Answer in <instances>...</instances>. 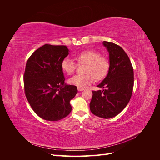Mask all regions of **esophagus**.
Returning <instances> with one entry per match:
<instances>
[{
  "label": "esophagus",
  "instance_id": "esophagus-1",
  "mask_svg": "<svg viewBox=\"0 0 160 160\" xmlns=\"http://www.w3.org/2000/svg\"><path fill=\"white\" fill-rule=\"evenodd\" d=\"M77 89H78L79 91H82L84 90V88H77Z\"/></svg>",
  "mask_w": 160,
  "mask_h": 160
}]
</instances>
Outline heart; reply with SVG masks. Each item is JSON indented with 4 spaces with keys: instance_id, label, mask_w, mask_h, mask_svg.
I'll list each match as a JSON object with an SVG mask.
<instances>
[{
    "instance_id": "1",
    "label": "heart",
    "mask_w": 160,
    "mask_h": 160,
    "mask_svg": "<svg viewBox=\"0 0 160 160\" xmlns=\"http://www.w3.org/2000/svg\"><path fill=\"white\" fill-rule=\"evenodd\" d=\"M78 65L85 64L83 75H75L69 79V83L78 88H85L92 83L95 79L97 81L103 79L107 76L109 69V61L107 57L100 55L94 50H85L74 56ZM61 69L67 75L74 73L77 69V64L68 58H65L61 62Z\"/></svg>"
}]
</instances>
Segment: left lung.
<instances>
[{
    "label": "left lung",
    "mask_w": 160,
    "mask_h": 160,
    "mask_svg": "<svg viewBox=\"0 0 160 160\" xmlns=\"http://www.w3.org/2000/svg\"><path fill=\"white\" fill-rule=\"evenodd\" d=\"M103 44L109 53L110 67L107 77L98 87L106 89L92 91L89 107L95 115L109 119L118 115L129 103L133 88V69L122 47L108 41Z\"/></svg>",
    "instance_id": "1"
}]
</instances>
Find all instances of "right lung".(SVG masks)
<instances>
[{"mask_svg": "<svg viewBox=\"0 0 160 160\" xmlns=\"http://www.w3.org/2000/svg\"><path fill=\"white\" fill-rule=\"evenodd\" d=\"M69 55L64 45H44L28 58L24 72L26 98L35 113L56 122L71 111L70 101L77 93L75 85L65 83L61 62Z\"/></svg>", "mask_w": 160, "mask_h": 160, "instance_id": "add662e5", "label": "right lung"}]
</instances>
